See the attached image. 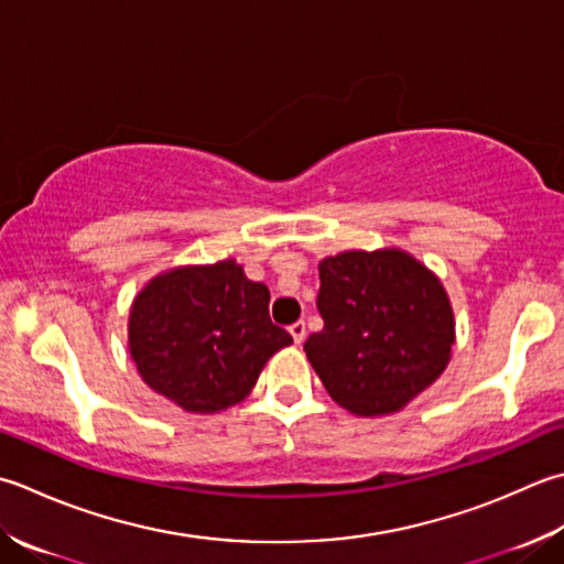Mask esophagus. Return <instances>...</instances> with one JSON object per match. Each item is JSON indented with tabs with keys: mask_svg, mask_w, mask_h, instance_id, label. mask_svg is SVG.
<instances>
[{
	"mask_svg": "<svg viewBox=\"0 0 564 564\" xmlns=\"http://www.w3.org/2000/svg\"><path fill=\"white\" fill-rule=\"evenodd\" d=\"M289 333H291V337H293V341L295 345H303V339H305V323L303 319H297V323H293L291 327H289Z\"/></svg>",
	"mask_w": 564,
	"mask_h": 564,
	"instance_id": "esophagus-1",
	"label": "esophagus"
}]
</instances>
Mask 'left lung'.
Returning a JSON list of instances; mask_svg holds the SVG:
<instances>
[{"mask_svg": "<svg viewBox=\"0 0 564 564\" xmlns=\"http://www.w3.org/2000/svg\"><path fill=\"white\" fill-rule=\"evenodd\" d=\"M317 271L325 327L303 349L329 399L359 417L403 411L452 357L455 313L443 281L399 247L339 251Z\"/></svg>", "mask_w": 564, "mask_h": 564, "instance_id": "1", "label": "left lung"}]
</instances>
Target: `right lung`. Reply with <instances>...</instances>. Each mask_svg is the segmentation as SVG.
I'll list each match as a JSON object with an SVG mask.
<instances>
[{
    "instance_id": "1",
    "label": "right lung",
    "mask_w": 564,
    "mask_h": 564,
    "mask_svg": "<svg viewBox=\"0 0 564 564\" xmlns=\"http://www.w3.org/2000/svg\"><path fill=\"white\" fill-rule=\"evenodd\" d=\"M269 297L235 259L156 273L129 311L139 377L185 413L213 415L241 403L267 361L293 341L271 323Z\"/></svg>"
}]
</instances>
